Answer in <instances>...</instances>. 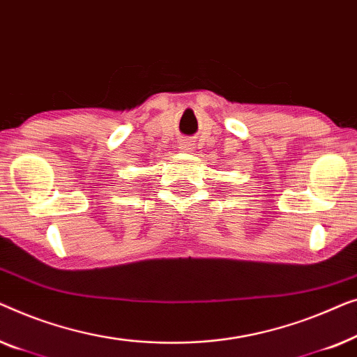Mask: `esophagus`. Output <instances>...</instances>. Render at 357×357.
I'll use <instances>...</instances> for the list:
<instances>
[{
    "label": "esophagus",
    "mask_w": 357,
    "mask_h": 357,
    "mask_svg": "<svg viewBox=\"0 0 357 357\" xmlns=\"http://www.w3.org/2000/svg\"><path fill=\"white\" fill-rule=\"evenodd\" d=\"M181 152H192V142H190V140H188V139H184V140H181L179 142V147H178Z\"/></svg>",
    "instance_id": "1"
}]
</instances>
